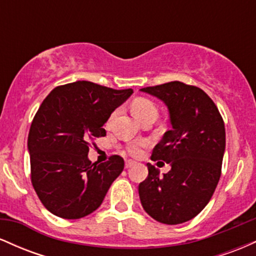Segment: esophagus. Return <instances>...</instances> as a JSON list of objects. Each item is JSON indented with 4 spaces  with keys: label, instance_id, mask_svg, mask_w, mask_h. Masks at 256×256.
Here are the masks:
<instances>
[{
    "label": "esophagus",
    "instance_id": "34e87169",
    "mask_svg": "<svg viewBox=\"0 0 256 256\" xmlns=\"http://www.w3.org/2000/svg\"><path fill=\"white\" fill-rule=\"evenodd\" d=\"M134 165H136V162H134V161H132V160L125 161V168H130V167L134 166Z\"/></svg>",
    "mask_w": 256,
    "mask_h": 256
}]
</instances>
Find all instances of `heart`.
I'll use <instances>...</instances> for the list:
<instances>
[{"label": "heart", "mask_w": 256, "mask_h": 256, "mask_svg": "<svg viewBox=\"0 0 256 256\" xmlns=\"http://www.w3.org/2000/svg\"><path fill=\"white\" fill-rule=\"evenodd\" d=\"M131 110L132 113L134 114V116H136L140 122L148 118V116H158V107L155 106L154 102L146 98H134L131 104ZM119 110H116L110 114V116L107 120V124H106V128H110L112 124H113V120L116 119ZM146 146H148V142H143V140L131 142L126 146V152L130 154L131 156H140L143 152V148H146Z\"/></svg>", "instance_id": "b5f03b06"}]
</instances>
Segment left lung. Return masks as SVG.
<instances>
[{
    "mask_svg": "<svg viewBox=\"0 0 256 256\" xmlns=\"http://www.w3.org/2000/svg\"><path fill=\"white\" fill-rule=\"evenodd\" d=\"M165 102L172 128L152 149L171 171L160 176L152 164L138 185L140 204L152 219L177 225L195 218L212 198L222 174L225 125L212 98L198 86L170 82L140 89Z\"/></svg>",
    "mask_w": 256,
    "mask_h": 256,
    "instance_id": "1",
    "label": "left lung"
}]
</instances>
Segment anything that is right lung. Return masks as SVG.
<instances>
[{"instance_id":"1","label":"right lung","mask_w":256,"mask_h":256,"mask_svg":"<svg viewBox=\"0 0 256 256\" xmlns=\"http://www.w3.org/2000/svg\"><path fill=\"white\" fill-rule=\"evenodd\" d=\"M132 92L79 80L56 86L40 106L28 140L31 183L54 216H89L122 172L124 158L119 155L98 165L88 152L96 138L106 136L104 125L112 112Z\"/></svg>"}]
</instances>
